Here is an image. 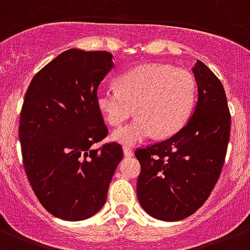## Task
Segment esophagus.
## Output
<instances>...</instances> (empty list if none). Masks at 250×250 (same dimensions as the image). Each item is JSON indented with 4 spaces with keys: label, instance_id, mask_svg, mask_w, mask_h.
I'll use <instances>...</instances> for the list:
<instances>
[{
    "label": "esophagus",
    "instance_id": "obj_1",
    "mask_svg": "<svg viewBox=\"0 0 250 250\" xmlns=\"http://www.w3.org/2000/svg\"><path fill=\"white\" fill-rule=\"evenodd\" d=\"M124 155H125V156H133L134 152H133V149H131L130 147H124Z\"/></svg>",
    "mask_w": 250,
    "mask_h": 250
}]
</instances>
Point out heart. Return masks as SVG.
Here are the masks:
<instances>
[{"instance_id": "b5f03b06", "label": "heart", "mask_w": 250, "mask_h": 250, "mask_svg": "<svg viewBox=\"0 0 250 250\" xmlns=\"http://www.w3.org/2000/svg\"><path fill=\"white\" fill-rule=\"evenodd\" d=\"M197 85L187 69L167 64H143L119 77L117 86H102L97 103L109 125L125 123L134 109V121L113 133L120 143L133 145L157 133L167 138L185 126L195 107Z\"/></svg>"}]
</instances>
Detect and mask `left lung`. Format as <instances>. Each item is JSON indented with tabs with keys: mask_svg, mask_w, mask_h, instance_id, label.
<instances>
[{
	"mask_svg": "<svg viewBox=\"0 0 250 250\" xmlns=\"http://www.w3.org/2000/svg\"><path fill=\"white\" fill-rule=\"evenodd\" d=\"M192 71L199 90L192 117L169 139L135 149L138 200L161 221H181L203 207L226 159L231 115L223 85L203 62Z\"/></svg>",
	"mask_w": 250,
	"mask_h": 250,
	"instance_id": "obj_1",
	"label": "left lung"
}]
</instances>
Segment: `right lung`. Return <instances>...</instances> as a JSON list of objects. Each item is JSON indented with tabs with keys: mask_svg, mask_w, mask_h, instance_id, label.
I'll return each mask as SVG.
<instances>
[{
	"mask_svg": "<svg viewBox=\"0 0 250 250\" xmlns=\"http://www.w3.org/2000/svg\"><path fill=\"white\" fill-rule=\"evenodd\" d=\"M113 67L112 54L69 49L32 79L24 97L19 139L27 178L46 210L83 221L104 205L124 156L109 142L97 103L98 87Z\"/></svg>",
	"mask_w": 250,
	"mask_h": 250,
	"instance_id": "add662e5",
	"label": "right lung"
}]
</instances>
